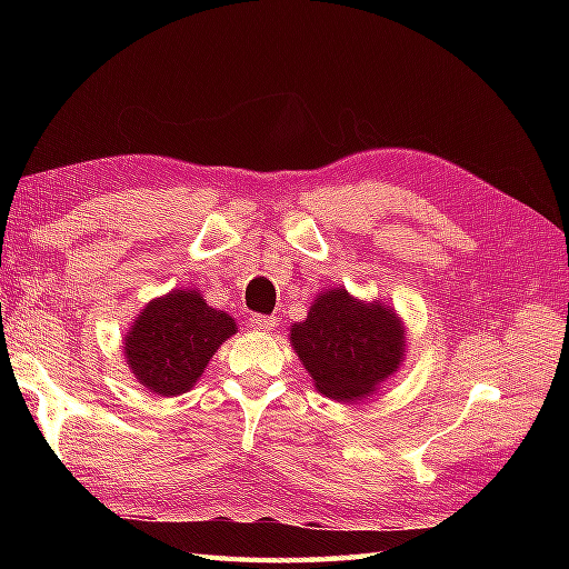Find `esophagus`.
Segmentation results:
<instances>
[{"instance_id":"obj_1","label":"esophagus","mask_w":569,"mask_h":569,"mask_svg":"<svg viewBox=\"0 0 569 569\" xmlns=\"http://www.w3.org/2000/svg\"><path fill=\"white\" fill-rule=\"evenodd\" d=\"M276 318L273 316H259V312H257V316H251L249 318V325H251V328L253 330H261V332H269V330H273L276 328Z\"/></svg>"}]
</instances>
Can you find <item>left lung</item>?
<instances>
[{
  "label": "left lung",
  "mask_w": 569,
  "mask_h": 569,
  "mask_svg": "<svg viewBox=\"0 0 569 569\" xmlns=\"http://www.w3.org/2000/svg\"><path fill=\"white\" fill-rule=\"evenodd\" d=\"M291 345L322 396L352 403L401 367L406 328L381 300L367 303L330 288L318 293L303 322L291 325Z\"/></svg>",
  "instance_id": "1"
}]
</instances>
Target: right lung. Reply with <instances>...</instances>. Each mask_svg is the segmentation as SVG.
Returning <instances> with one entry per match:
<instances>
[{"label":"right lung","mask_w":569,"mask_h":569,"mask_svg":"<svg viewBox=\"0 0 569 569\" xmlns=\"http://www.w3.org/2000/svg\"><path fill=\"white\" fill-rule=\"evenodd\" d=\"M234 332V318L204 303L198 288H176L141 310L124 337V359L147 391L180 396Z\"/></svg>","instance_id":"1"}]
</instances>
